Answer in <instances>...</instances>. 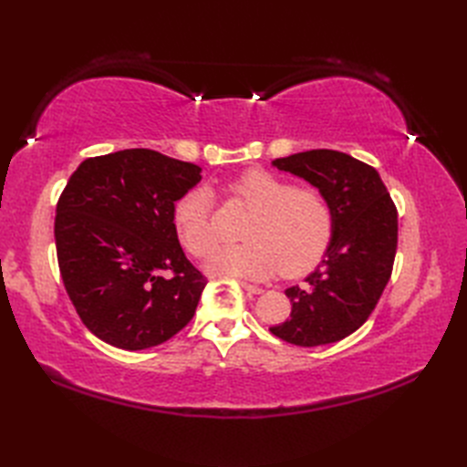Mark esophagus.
Segmentation results:
<instances>
[{
  "label": "esophagus",
  "mask_w": 467,
  "mask_h": 467,
  "mask_svg": "<svg viewBox=\"0 0 467 467\" xmlns=\"http://www.w3.org/2000/svg\"><path fill=\"white\" fill-rule=\"evenodd\" d=\"M239 285H242V288L244 290H247V292H251V294H261L263 292V288L261 286H255V285H249V282H239Z\"/></svg>",
  "instance_id": "obj_1"
}]
</instances>
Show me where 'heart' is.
<instances>
[{"instance_id": "obj_1", "label": "heart", "mask_w": 467, "mask_h": 467, "mask_svg": "<svg viewBox=\"0 0 467 467\" xmlns=\"http://www.w3.org/2000/svg\"><path fill=\"white\" fill-rule=\"evenodd\" d=\"M225 194L251 212L242 239L245 244L225 247L208 263L214 275L266 278L307 273L327 249L333 212L325 194L266 169H247L225 185ZM179 242L191 255L204 259L216 251L220 234L214 222V202L206 189H191L173 210Z\"/></svg>"}]
</instances>
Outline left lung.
Segmentation results:
<instances>
[{
  "mask_svg": "<svg viewBox=\"0 0 467 467\" xmlns=\"http://www.w3.org/2000/svg\"><path fill=\"white\" fill-rule=\"evenodd\" d=\"M273 163L325 194L333 212V237L306 285L286 290L290 319L271 333L298 347L341 341L370 317L391 276L398 208L376 169L348 153L309 150Z\"/></svg>",
  "mask_w": 467,
  "mask_h": 467,
  "instance_id": "left-lung-1",
  "label": "left lung"
}]
</instances>
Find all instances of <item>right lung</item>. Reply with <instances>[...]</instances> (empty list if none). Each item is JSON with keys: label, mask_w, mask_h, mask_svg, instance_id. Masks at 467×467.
Segmentation results:
<instances>
[{"label": "right lung", "mask_w": 467, "mask_h": 467, "mask_svg": "<svg viewBox=\"0 0 467 467\" xmlns=\"http://www.w3.org/2000/svg\"><path fill=\"white\" fill-rule=\"evenodd\" d=\"M202 169L146 150L88 158L56 204L60 275L83 325L101 341L142 350L192 319L204 275L179 245L175 202Z\"/></svg>", "instance_id": "obj_1"}]
</instances>
